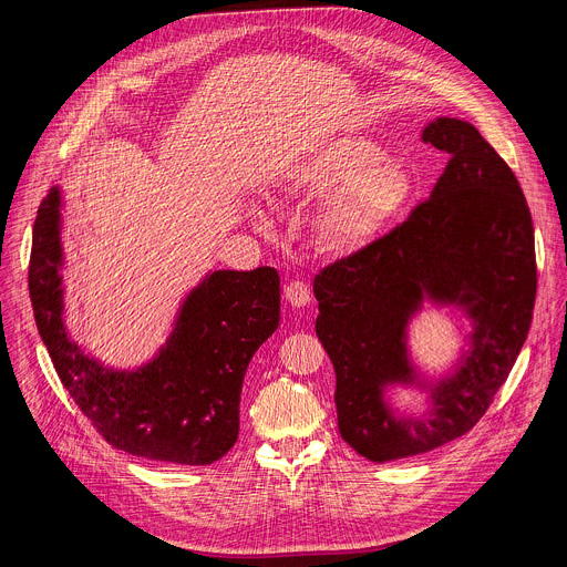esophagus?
Instances as JSON below:
<instances>
[{
	"label": "esophagus",
	"mask_w": 567,
	"mask_h": 567,
	"mask_svg": "<svg viewBox=\"0 0 567 567\" xmlns=\"http://www.w3.org/2000/svg\"><path fill=\"white\" fill-rule=\"evenodd\" d=\"M285 298L291 307H305L309 300H311V293H309V285L302 282V280H291L287 287H285Z\"/></svg>",
	"instance_id": "1"
}]
</instances>
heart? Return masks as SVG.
Masks as SVG:
<instances>
[{
    "mask_svg": "<svg viewBox=\"0 0 567 567\" xmlns=\"http://www.w3.org/2000/svg\"><path fill=\"white\" fill-rule=\"evenodd\" d=\"M346 190L334 202L326 233L334 247L354 251L372 241L411 193L409 175L385 164V152L363 136H346L316 152L280 182L285 202L322 199Z\"/></svg>",
    "mask_w": 567,
    "mask_h": 567,
    "instance_id": "1",
    "label": "heart"
}]
</instances>
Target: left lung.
<instances>
[{"label":"left lung","instance_id":"left-lung-1","mask_svg":"<svg viewBox=\"0 0 567 567\" xmlns=\"http://www.w3.org/2000/svg\"><path fill=\"white\" fill-rule=\"evenodd\" d=\"M424 143L451 158L406 221L313 278L316 334L337 372L341 437L372 462L433 451L487 413L527 339L536 300L532 213L503 156L466 121L435 118ZM424 297L476 322L461 368L432 392L426 416H394L385 384L417 382L405 326Z\"/></svg>","mask_w":567,"mask_h":567}]
</instances>
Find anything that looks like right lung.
Segmentation results:
<instances>
[{
    "instance_id": "obj_1",
    "label": "right lung",
    "mask_w": 567,
    "mask_h": 567,
    "mask_svg": "<svg viewBox=\"0 0 567 567\" xmlns=\"http://www.w3.org/2000/svg\"><path fill=\"white\" fill-rule=\"evenodd\" d=\"M60 267V190L51 188L33 224L29 293L53 368L94 429L114 449L145 460L213 464L226 455L239 433L249 361L280 322L278 271H213L184 300L158 357L118 372L69 339Z\"/></svg>"
}]
</instances>
